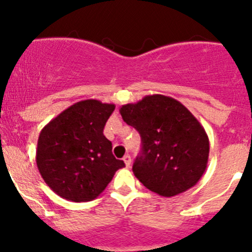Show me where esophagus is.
<instances>
[{
  "label": "esophagus",
  "mask_w": 252,
  "mask_h": 252,
  "mask_svg": "<svg viewBox=\"0 0 252 252\" xmlns=\"http://www.w3.org/2000/svg\"><path fill=\"white\" fill-rule=\"evenodd\" d=\"M123 161H124V163H126V167H130V164H131L130 155H126V156H124V158H123Z\"/></svg>",
  "instance_id": "1"
}]
</instances>
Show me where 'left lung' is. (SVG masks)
I'll return each mask as SVG.
<instances>
[{"label": "left lung", "mask_w": 252, "mask_h": 252, "mask_svg": "<svg viewBox=\"0 0 252 252\" xmlns=\"http://www.w3.org/2000/svg\"><path fill=\"white\" fill-rule=\"evenodd\" d=\"M123 121L141 136L134 175L151 191L171 197L194 187L210 154L205 128L183 103L169 96L147 95L119 108Z\"/></svg>", "instance_id": "left-lung-1"}]
</instances>
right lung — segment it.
I'll use <instances>...</instances> for the list:
<instances>
[{
    "label": "right lung",
    "mask_w": 252,
    "mask_h": 252,
    "mask_svg": "<svg viewBox=\"0 0 252 252\" xmlns=\"http://www.w3.org/2000/svg\"><path fill=\"white\" fill-rule=\"evenodd\" d=\"M116 106L98 100L74 103L42 128L36 164L45 183L68 201L96 199L126 164L112 154L103 128Z\"/></svg>",
    "instance_id": "obj_1"
}]
</instances>
